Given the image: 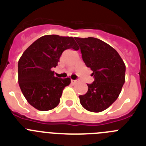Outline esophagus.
I'll use <instances>...</instances> for the list:
<instances>
[{
  "instance_id": "esophagus-1",
  "label": "esophagus",
  "mask_w": 146,
  "mask_h": 146,
  "mask_svg": "<svg viewBox=\"0 0 146 146\" xmlns=\"http://www.w3.org/2000/svg\"><path fill=\"white\" fill-rule=\"evenodd\" d=\"M71 82H72V84H75L76 82H77V80H71Z\"/></svg>"
}]
</instances>
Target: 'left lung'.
<instances>
[{
  "instance_id": "left-lung-1",
  "label": "left lung",
  "mask_w": 146,
  "mask_h": 146,
  "mask_svg": "<svg viewBox=\"0 0 146 146\" xmlns=\"http://www.w3.org/2000/svg\"><path fill=\"white\" fill-rule=\"evenodd\" d=\"M74 38L80 47L82 60L94 77L91 84H87V93L79 96L80 102L88 111L99 113L118 99L125 82L126 66L116 50L102 40Z\"/></svg>"
}]
</instances>
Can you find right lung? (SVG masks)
<instances>
[{
    "mask_svg": "<svg viewBox=\"0 0 146 146\" xmlns=\"http://www.w3.org/2000/svg\"><path fill=\"white\" fill-rule=\"evenodd\" d=\"M67 49L79 50L73 37L46 35L30 45L19 60V86L28 102L38 110L57 107L63 90L70 84V78H58L52 71Z\"/></svg>",
    "mask_w": 146,
    "mask_h": 146,
    "instance_id": "1",
    "label": "right lung"
}]
</instances>
